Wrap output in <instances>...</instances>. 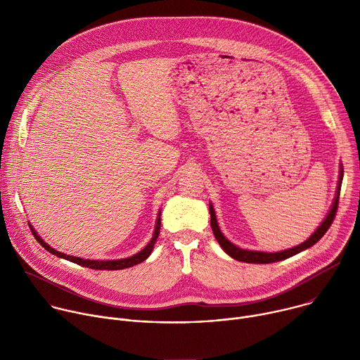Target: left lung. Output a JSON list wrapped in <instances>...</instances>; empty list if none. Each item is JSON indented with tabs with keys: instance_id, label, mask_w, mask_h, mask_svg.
<instances>
[{
	"instance_id": "8db88e82",
	"label": "left lung",
	"mask_w": 360,
	"mask_h": 360,
	"mask_svg": "<svg viewBox=\"0 0 360 360\" xmlns=\"http://www.w3.org/2000/svg\"><path fill=\"white\" fill-rule=\"evenodd\" d=\"M342 179H343V167L340 165L339 168V181H338V188H336V195L333 198L332 207L326 215V218L323 219V222L318 226V229L307 238L304 242H302L297 246L285 249V250H279V252H261V250H249V249H242L236 245H233L231 240H228L224 233L219 229L218 221H217V215H215V210L214 205L210 202V214H211V226L214 231V235L218 240V243L221 245V248L224 249V252H226L231 258L239 261V262H246V264H272V262H278V261H283L290 258V256L314 246L329 229V226L333 222V218L336 215V210H338V202H339V193H340V186H342Z\"/></svg>"
}]
</instances>
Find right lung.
<instances>
[{"instance_id": "right-lung-1", "label": "right lung", "mask_w": 360, "mask_h": 360, "mask_svg": "<svg viewBox=\"0 0 360 360\" xmlns=\"http://www.w3.org/2000/svg\"><path fill=\"white\" fill-rule=\"evenodd\" d=\"M31 228V232L32 235L35 236V239L53 255H57L58 258H63V259H67L70 262H74L77 265H81V266H85V268H89V269H98V271H120V269H125V268H131L134 265H138L141 262H143L148 256L150 255L152 249H153V245H155L158 236H160V229H161V211L158 212V217H157V222H155V231H153V235L150 238V240L148 242V245L139 250L138 253L129 256V258H124V259H112V261H94V259H82V258H77V256H71V255H67V253H63L60 250H56L54 248H51L39 235L38 232L30 225Z\"/></svg>"}]
</instances>
